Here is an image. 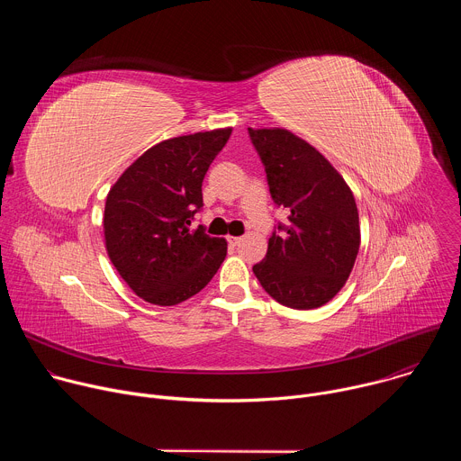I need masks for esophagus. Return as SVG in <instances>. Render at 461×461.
<instances>
[{"instance_id":"34e87169","label":"esophagus","mask_w":461,"mask_h":461,"mask_svg":"<svg viewBox=\"0 0 461 461\" xmlns=\"http://www.w3.org/2000/svg\"><path fill=\"white\" fill-rule=\"evenodd\" d=\"M240 240H242L240 237H228V242H230L231 246H237Z\"/></svg>"}]
</instances>
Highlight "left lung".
Here are the masks:
<instances>
[{"mask_svg":"<svg viewBox=\"0 0 461 461\" xmlns=\"http://www.w3.org/2000/svg\"><path fill=\"white\" fill-rule=\"evenodd\" d=\"M248 133L276 206L290 213L253 274L283 306L319 308L345 286L359 251L354 194L336 167L290 131L248 127Z\"/></svg>","mask_w":461,"mask_h":461,"instance_id":"obj_1","label":"left lung"}]
</instances>
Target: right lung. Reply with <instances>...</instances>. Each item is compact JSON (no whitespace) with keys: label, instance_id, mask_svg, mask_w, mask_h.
<instances>
[{"label":"right lung","instance_id":"add662e5","mask_svg":"<svg viewBox=\"0 0 461 461\" xmlns=\"http://www.w3.org/2000/svg\"><path fill=\"white\" fill-rule=\"evenodd\" d=\"M231 127L164 140L131 164L111 187L104 235L120 277L151 304L173 306L199 294L226 258L224 239L201 224L203 180Z\"/></svg>","mask_w":461,"mask_h":461}]
</instances>
